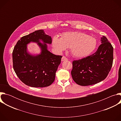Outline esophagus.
Segmentation results:
<instances>
[{"label": "esophagus", "instance_id": "esophagus-1", "mask_svg": "<svg viewBox=\"0 0 121 121\" xmlns=\"http://www.w3.org/2000/svg\"><path fill=\"white\" fill-rule=\"evenodd\" d=\"M61 60H62V61H66V60H67V58L65 57V56H63V57H62V59H61Z\"/></svg>", "mask_w": 121, "mask_h": 121}]
</instances>
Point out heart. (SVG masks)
<instances>
[{"instance_id":"b5f03b06","label":"heart","mask_w":121,"mask_h":121,"mask_svg":"<svg viewBox=\"0 0 121 121\" xmlns=\"http://www.w3.org/2000/svg\"><path fill=\"white\" fill-rule=\"evenodd\" d=\"M53 44L58 52H62L66 47L70 48L72 55L78 58L90 55L97 45L96 40L88 34L80 32H70L64 33L61 39L55 36Z\"/></svg>"}]
</instances>
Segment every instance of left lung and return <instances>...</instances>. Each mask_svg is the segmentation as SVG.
I'll return each instance as SVG.
<instances>
[{
  "mask_svg": "<svg viewBox=\"0 0 121 121\" xmlns=\"http://www.w3.org/2000/svg\"><path fill=\"white\" fill-rule=\"evenodd\" d=\"M101 44L93 54L74 60L71 73L78 85L87 86L97 84L107 77L113 63V48L107 38L103 36Z\"/></svg>",
  "mask_w": 121,
  "mask_h": 121,
  "instance_id": "1",
  "label": "left lung"
}]
</instances>
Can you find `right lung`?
Segmentation results:
<instances>
[{
  "label": "right lung",
  "instance_id": "1",
  "mask_svg": "<svg viewBox=\"0 0 121 121\" xmlns=\"http://www.w3.org/2000/svg\"><path fill=\"white\" fill-rule=\"evenodd\" d=\"M40 39L45 43L43 45L39 43ZM30 41L38 43L42 49L40 55L34 57L27 53L26 44ZM45 43H52L51 37L45 34L42 30H37L22 37L13 50L14 70L19 79L30 87H46L55 81L62 56L50 52Z\"/></svg>",
  "mask_w": 121,
  "mask_h": 121
}]
</instances>
